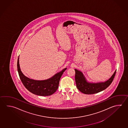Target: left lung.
<instances>
[{
	"instance_id": "obj_1",
	"label": "left lung",
	"mask_w": 128,
	"mask_h": 128,
	"mask_svg": "<svg viewBox=\"0 0 128 128\" xmlns=\"http://www.w3.org/2000/svg\"><path fill=\"white\" fill-rule=\"evenodd\" d=\"M75 79L78 89L82 93L85 94H93L105 90L112 84L116 74V70L111 78L104 82L91 84L86 81L82 72L75 70Z\"/></svg>"
}]
</instances>
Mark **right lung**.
I'll use <instances>...</instances> for the list:
<instances>
[{
    "mask_svg": "<svg viewBox=\"0 0 128 128\" xmlns=\"http://www.w3.org/2000/svg\"><path fill=\"white\" fill-rule=\"evenodd\" d=\"M17 68L19 76L23 85L34 94L40 96H48L53 94L58 88L59 82L64 69L54 75L50 79L43 81H37L30 79L25 76L21 72L19 64V58L17 62Z\"/></svg>",
    "mask_w": 128,
    "mask_h": 128,
    "instance_id": "right-lung-1",
    "label": "right lung"
}]
</instances>
